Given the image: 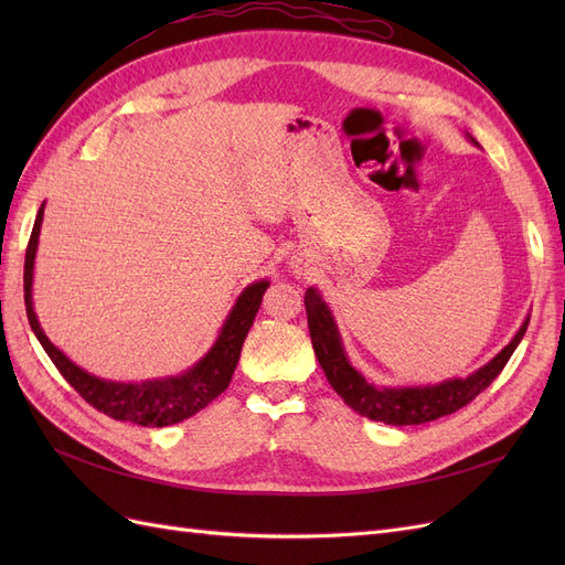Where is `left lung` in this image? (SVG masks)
Here are the masks:
<instances>
[{
  "mask_svg": "<svg viewBox=\"0 0 565 565\" xmlns=\"http://www.w3.org/2000/svg\"><path fill=\"white\" fill-rule=\"evenodd\" d=\"M473 141V139H471ZM476 143V141H473ZM306 316H309V332L311 344L316 351L318 363L328 377L330 386L339 393L349 407L358 415H363L372 422H384L391 426H409V424H426L438 417L457 413L459 407L469 405L478 393L486 391L494 377L504 370L511 353L516 351L521 339L527 330V320L521 324L516 337L486 363L481 370L465 380H448L434 386H374L361 372H358L341 347L337 322L328 303L322 301L318 289L309 287L303 295Z\"/></svg>",
  "mask_w": 565,
  "mask_h": 565,
  "instance_id": "obj_1",
  "label": "left lung"
}]
</instances>
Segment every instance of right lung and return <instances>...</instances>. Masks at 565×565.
<instances>
[{"label": "right lung", "instance_id": "1", "mask_svg": "<svg viewBox=\"0 0 565 565\" xmlns=\"http://www.w3.org/2000/svg\"><path fill=\"white\" fill-rule=\"evenodd\" d=\"M44 204L38 212L35 226L30 233V243L25 249V273H23V289H25V311L30 328L40 339L42 349L51 358V363L58 367L63 380L71 384L79 396L94 405L98 413H104L119 422H134L139 426H169L183 422L207 407L216 396H221L231 384L245 337L252 328L254 316L259 311L262 297L268 287V280L252 282L237 297L231 309L224 328H221L214 347L204 353V358L183 374L167 380H150L141 384H125V382H108L98 380L94 374L77 367L71 358L51 344L40 320L32 309V268H35V254L40 243Z\"/></svg>", "mask_w": 565, "mask_h": 565}]
</instances>
